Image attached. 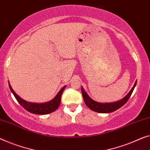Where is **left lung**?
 Returning a JSON list of instances; mask_svg holds the SVG:
<instances>
[{
	"mask_svg": "<svg viewBox=\"0 0 150 150\" xmlns=\"http://www.w3.org/2000/svg\"><path fill=\"white\" fill-rule=\"evenodd\" d=\"M136 84L137 80L135 82H134V86H133V88H131V90L129 91V93H128L124 98L119 101L112 102V103H99V102L94 101L88 96V95L86 93V92H85V91H84L82 86H81V91L84 103H86V106H87L89 109L93 110V111L98 113H111L119 109V108L122 107V106H123L126 103H127V101L129 100V99L130 98V97H131L132 93H133L134 88L135 87Z\"/></svg>",
	"mask_w": 150,
	"mask_h": 150,
	"instance_id": "left-lung-1",
	"label": "left lung"
}]
</instances>
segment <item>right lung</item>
<instances>
[{"label": "right lung", "instance_id": "add662e5", "mask_svg": "<svg viewBox=\"0 0 150 150\" xmlns=\"http://www.w3.org/2000/svg\"><path fill=\"white\" fill-rule=\"evenodd\" d=\"M8 86H9L10 90L11 91L13 94L16 97L17 101L18 103L24 108L25 110L29 112L32 114H48L50 113L55 112L56 110L59 108L61 102V97H62L63 91H64L66 86H64L62 89H61L56 96L52 99V100L45 102V103H32V102H29L24 100V99H21L19 95H17L16 92L13 89L11 86L8 82Z\"/></svg>", "mask_w": 150, "mask_h": 150}]
</instances>
